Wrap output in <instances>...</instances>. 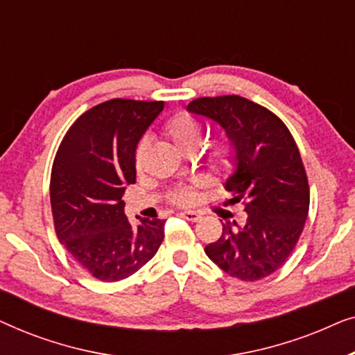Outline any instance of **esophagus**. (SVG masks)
Wrapping results in <instances>:
<instances>
[{
  "mask_svg": "<svg viewBox=\"0 0 355 355\" xmlns=\"http://www.w3.org/2000/svg\"><path fill=\"white\" fill-rule=\"evenodd\" d=\"M181 216L186 218L187 221H198V220H200V213H197V211H182Z\"/></svg>",
  "mask_w": 355,
  "mask_h": 355,
  "instance_id": "1",
  "label": "esophagus"
}]
</instances>
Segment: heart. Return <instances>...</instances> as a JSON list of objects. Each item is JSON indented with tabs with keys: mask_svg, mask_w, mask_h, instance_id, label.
I'll list each match as a JSON object with an SVG mask.
<instances>
[{
	"mask_svg": "<svg viewBox=\"0 0 355 355\" xmlns=\"http://www.w3.org/2000/svg\"><path fill=\"white\" fill-rule=\"evenodd\" d=\"M164 134L173 140V144L181 152H187V150H197L198 145L202 144L203 125L197 119H193L191 114L178 113L164 123ZM147 150L148 140L142 139L134 150V164L137 169L142 168ZM210 163L218 171H230L232 164H234V148H232V145L226 140H221V142L213 145L210 152ZM193 198H196V193H193L192 189H179L173 196V200L179 205H189V203L193 202Z\"/></svg>",
	"mask_w": 355,
	"mask_h": 355,
	"instance_id": "1",
	"label": "heart"
}]
</instances>
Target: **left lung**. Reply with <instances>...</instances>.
Instances as JSON below:
<instances>
[{"mask_svg": "<svg viewBox=\"0 0 355 355\" xmlns=\"http://www.w3.org/2000/svg\"><path fill=\"white\" fill-rule=\"evenodd\" d=\"M192 114L211 119L234 148V171L225 181L231 203L245 205L242 225L226 221L205 254L230 276L259 281L294 250L309 215V182L289 129L278 116L237 95L189 103Z\"/></svg>", "mask_w": 355, "mask_h": 355, "instance_id": "1", "label": "left lung"}]
</instances>
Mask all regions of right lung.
<instances>
[{"instance_id":"1","label":"right lung","mask_w":355,"mask_h":355,"mask_svg":"<svg viewBox=\"0 0 355 355\" xmlns=\"http://www.w3.org/2000/svg\"><path fill=\"white\" fill-rule=\"evenodd\" d=\"M163 108V101H105L82 114L58 148L50 181L56 236L100 281L135 273L164 239L163 220L132 226L121 200L135 182L134 150Z\"/></svg>"}]
</instances>
